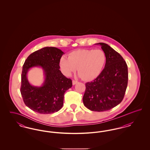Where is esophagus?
Instances as JSON below:
<instances>
[{"label": "esophagus", "instance_id": "esophagus-1", "mask_svg": "<svg viewBox=\"0 0 150 150\" xmlns=\"http://www.w3.org/2000/svg\"><path fill=\"white\" fill-rule=\"evenodd\" d=\"M78 83V81H76V80H72V84H73V85H75V84H77Z\"/></svg>", "mask_w": 150, "mask_h": 150}]
</instances>
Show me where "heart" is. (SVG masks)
I'll list each match as a JSON object with an SVG mask.
<instances>
[{
  "label": "heart",
  "instance_id": "heart-1",
  "mask_svg": "<svg viewBox=\"0 0 150 150\" xmlns=\"http://www.w3.org/2000/svg\"><path fill=\"white\" fill-rule=\"evenodd\" d=\"M106 59V55L103 50H80L72 52L69 57H61L59 65L66 75L70 76L78 68L79 76L84 80L91 81L100 74Z\"/></svg>",
  "mask_w": 150,
  "mask_h": 150
}]
</instances>
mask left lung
<instances>
[{
  "label": "left lung",
  "instance_id": "obj_1",
  "mask_svg": "<svg viewBox=\"0 0 150 150\" xmlns=\"http://www.w3.org/2000/svg\"><path fill=\"white\" fill-rule=\"evenodd\" d=\"M106 55V62L100 75L86 83L84 106L93 111L111 110L123 100L128 85V72L121 55L107 44L99 43Z\"/></svg>",
  "mask_w": 150,
  "mask_h": 150
}]
</instances>
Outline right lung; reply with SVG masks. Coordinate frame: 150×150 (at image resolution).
<instances>
[{"label": "right lung", "instance_id": "obj_1", "mask_svg": "<svg viewBox=\"0 0 150 150\" xmlns=\"http://www.w3.org/2000/svg\"><path fill=\"white\" fill-rule=\"evenodd\" d=\"M64 53L56 47H44L31 53L22 67L20 92L26 106L42 114L58 111L64 105V93L72 86L59 70V60ZM39 66L45 75L43 86H31L27 78L29 69Z\"/></svg>", "mask_w": 150, "mask_h": 150}]
</instances>
